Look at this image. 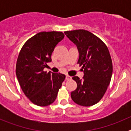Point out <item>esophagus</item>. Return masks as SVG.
<instances>
[{"instance_id":"1","label":"esophagus","mask_w":131,"mask_h":131,"mask_svg":"<svg viewBox=\"0 0 131 131\" xmlns=\"http://www.w3.org/2000/svg\"><path fill=\"white\" fill-rule=\"evenodd\" d=\"M66 79L68 80V81H69V80H71V76L68 75H67L66 76Z\"/></svg>"}]
</instances>
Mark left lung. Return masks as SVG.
<instances>
[{
	"instance_id": "8db88e82",
	"label": "left lung",
	"mask_w": 131,
	"mask_h": 131,
	"mask_svg": "<svg viewBox=\"0 0 131 131\" xmlns=\"http://www.w3.org/2000/svg\"><path fill=\"white\" fill-rule=\"evenodd\" d=\"M64 33L77 46L79 53L77 63L84 72L83 79L73 77L77 86L71 92V99L80 106H93L102 98L110 83L113 66L109 50L101 39L86 30Z\"/></svg>"
}]
</instances>
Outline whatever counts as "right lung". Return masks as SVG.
I'll return each instance as SVG.
<instances>
[{
    "mask_svg": "<svg viewBox=\"0 0 131 131\" xmlns=\"http://www.w3.org/2000/svg\"><path fill=\"white\" fill-rule=\"evenodd\" d=\"M63 37L60 31L40 32L27 40L19 52L16 76L25 95L37 106L52 104L66 78L60 73L44 71L52 61L54 48Z\"/></svg>",
    "mask_w": 131,
    "mask_h": 131,
    "instance_id": "obj_1",
    "label": "right lung"
}]
</instances>
